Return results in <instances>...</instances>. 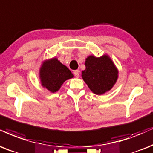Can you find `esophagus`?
<instances>
[{
    "label": "esophagus",
    "instance_id": "obj_1",
    "mask_svg": "<svg viewBox=\"0 0 153 153\" xmlns=\"http://www.w3.org/2000/svg\"><path fill=\"white\" fill-rule=\"evenodd\" d=\"M79 73H80V71L78 70H75L73 71V74H74L75 76L77 77V78H78L79 77Z\"/></svg>",
    "mask_w": 153,
    "mask_h": 153
}]
</instances>
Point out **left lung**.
<instances>
[{
    "mask_svg": "<svg viewBox=\"0 0 153 153\" xmlns=\"http://www.w3.org/2000/svg\"><path fill=\"white\" fill-rule=\"evenodd\" d=\"M82 79L94 94H102L111 90L118 78V71L107 56L96 58L90 56L85 61Z\"/></svg>",
    "mask_w": 153,
    "mask_h": 153,
    "instance_id": "1",
    "label": "left lung"
}]
</instances>
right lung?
I'll return each instance as SVG.
<instances>
[{"mask_svg": "<svg viewBox=\"0 0 153 153\" xmlns=\"http://www.w3.org/2000/svg\"><path fill=\"white\" fill-rule=\"evenodd\" d=\"M71 78H73L71 71L57 59L44 62L40 70L42 85L52 92L59 90L61 85Z\"/></svg>", "mask_w": 153, "mask_h": 153, "instance_id": "add662e5", "label": "right lung"}]
</instances>
